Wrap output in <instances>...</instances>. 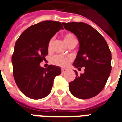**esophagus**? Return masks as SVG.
Instances as JSON below:
<instances>
[{
    "mask_svg": "<svg viewBox=\"0 0 122 122\" xmlns=\"http://www.w3.org/2000/svg\"><path fill=\"white\" fill-rule=\"evenodd\" d=\"M66 72V70H64V69H61V73L62 74H64V73Z\"/></svg>",
    "mask_w": 122,
    "mask_h": 122,
    "instance_id": "esophagus-1",
    "label": "esophagus"
}]
</instances>
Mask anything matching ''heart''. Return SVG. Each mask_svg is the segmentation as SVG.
I'll return each instance as SVG.
<instances>
[{
    "label": "heart",
    "instance_id": "b5f03b06",
    "mask_svg": "<svg viewBox=\"0 0 122 122\" xmlns=\"http://www.w3.org/2000/svg\"><path fill=\"white\" fill-rule=\"evenodd\" d=\"M64 39L66 45L68 46L72 45H76L77 43V39L76 38L74 34L71 33H66L64 36ZM54 38L52 37L48 44V49L49 51H51L53 47ZM72 61V57L70 56H65V55H56L52 58L51 62L52 64L55 65L60 66L61 68H66L68 67L69 64L71 61Z\"/></svg>",
    "mask_w": 122,
    "mask_h": 122
}]
</instances>
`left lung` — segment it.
Here are the masks:
<instances>
[{"mask_svg":"<svg viewBox=\"0 0 122 122\" xmlns=\"http://www.w3.org/2000/svg\"><path fill=\"white\" fill-rule=\"evenodd\" d=\"M64 28L78 39L79 49L74 66L78 70L85 67V72L69 83V90L75 97L89 99L104 88L111 71V52L101 34L84 22H63Z\"/></svg>","mask_w":122,"mask_h":122,"instance_id":"8db88e82","label":"left lung"}]
</instances>
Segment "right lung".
<instances>
[{
	"label": "right lung",
	"instance_id": "1",
	"mask_svg": "<svg viewBox=\"0 0 122 122\" xmlns=\"http://www.w3.org/2000/svg\"><path fill=\"white\" fill-rule=\"evenodd\" d=\"M61 29L63 28L60 22L43 21L29 27L16 41L11 58L13 77L20 91L28 98L46 97L51 92L55 77L61 74L59 66L44 68L39 65L48 54L49 41Z\"/></svg>",
	"mask_w": 122,
	"mask_h": 122
}]
</instances>
